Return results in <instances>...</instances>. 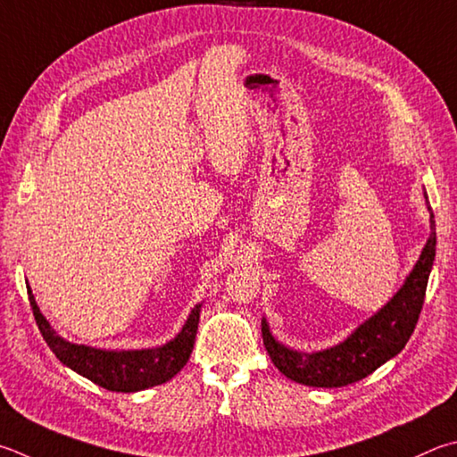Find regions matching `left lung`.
<instances>
[{
  "label": "left lung",
  "mask_w": 457,
  "mask_h": 457,
  "mask_svg": "<svg viewBox=\"0 0 457 457\" xmlns=\"http://www.w3.org/2000/svg\"><path fill=\"white\" fill-rule=\"evenodd\" d=\"M428 200V195H426ZM429 210L431 234L416 268L405 279L400 292L376 315L361 323L344 344L315 353L287 350L273 339L265 320H262V337L270 358L286 378L313 387H342L370 376L381 363L400 353L416 329L421 305H424L428 278L436 257V221Z\"/></svg>",
  "instance_id": "left-lung-1"
}]
</instances>
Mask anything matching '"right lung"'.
Returning <instances> with one entry per match:
<instances>
[{
  "instance_id": "1",
  "label": "right lung",
  "mask_w": 457,
  "mask_h": 457,
  "mask_svg": "<svg viewBox=\"0 0 457 457\" xmlns=\"http://www.w3.org/2000/svg\"><path fill=\"white\" fill-rule=\"evenodd\" d=\"M28 295L33 318H36L41 336H44L49 350L55 353V358L73 371H78L79 376L110 389V392L131 394L139 392V389L165 384V381L171 379L186 366L189 355H192L197 323H200L202 303L195 305L192 313H189L186 326L165 345L154 347V350L110 352L65 342L63 337L55 334L44 315H41L29 287Z\"/></svg>"
}]
</instances>
